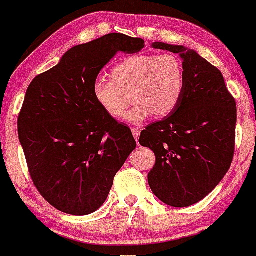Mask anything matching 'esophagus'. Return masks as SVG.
Listing matches in <instances>:
<instances>
[{
    "label": "esophagus",
    "instance_id": "34e87169",
    "mask_svg": "<svg viewBox=\"0 0 256 256\" xmlns=\"http://www.w3.org/2000/svg\"><path fill=\"white\" fill-rule=\"evenodd\" d=\"M132 135H134L135 140L138 141V138H140V134H141V129H140V128H132Z\"/></svg>",
    "mask_w": 256,
    "mask_h": 256
}]
</instances>
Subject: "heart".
Listing matches in <instances>:
<instances>
[{
  "instance_id": "heart-1",
  "label": "heart",
  "mask_w": 256,
  "mask_h": 256,
  "mask_svg": "<svg viewBox=\"0 0 256 256\" xmlns=\"http://www.w3.org/2000/svg\"><path fill=\"white\" fill-rule=\"evenodd\" d=\"M186 76L182 59L174 54H134L112 68L110 79L98 76L92 86L96 102L113 118H120L132 100L134 107L126 115L130 124H140L152 115H170L183 99Z\"/></svg>"
}]
</instances>
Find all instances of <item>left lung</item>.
I'll list each match as a JSON object with an SVG mask.
<instances>
[{"mask_svg":"<svg viewBox=\"0 0 256 256\" xmlns=\"http://www.w3.org/2000/svg\"><path fill=\"white\" fill-rule=\"evenodd\" d=\"M152 48L180 56L186 87L176 110L149 124L138 142L156 156L148 174L154 194L166 205L188 208L212 192L232 164L236 104L222 72L197 52L160 42Z\"/></svg>","mask_w":256,"mask_h":256,"instance_id":"8db88e82","label":"left lung"}]
</instances>
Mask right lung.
Returning <instances> with one entry per match:
<instances>
[{
  "mask_svg": "<svg viewBox=\"0 0 256 256\" xmlns=\"http://www.w3.org/2000/svg\"><path fill=\"white\" fill-rule=\"evenodd\" d=\"M144 40L110 34L72 48L28 87L17 126L31 180L48 204L72 216L96 212L136 148L129 127L94 100L92 86L118 52Z\"/></svg>",
  "mask_w": 256,
  "mask_h": 256,
  "instance_id": "obj_1",
  "label": "right lung"
}]
</instances>
